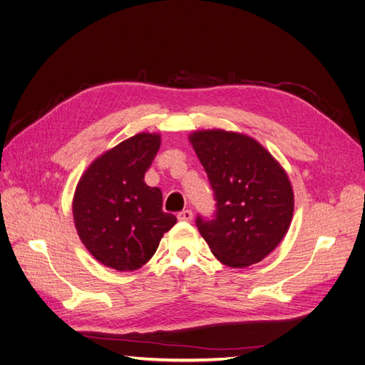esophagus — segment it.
Returning <instances> with one entry per match:
<instances>
[{"mask_svg":"<svg viewBox=\"0 0 365 365\" xmlns=\"http://www.w3.org/2000/svg\"><path fill=\"white\" fill-rule=\"evenodd\" d=\"M178 219L184 220V222H189V220L193 219V212H192V210H189V208L182 210V212L178 213Z\"/></svg>","mask_w":365,"mask_h":365,"instance_id":"esophagus-1","label":"esophagus"}]
</instances>
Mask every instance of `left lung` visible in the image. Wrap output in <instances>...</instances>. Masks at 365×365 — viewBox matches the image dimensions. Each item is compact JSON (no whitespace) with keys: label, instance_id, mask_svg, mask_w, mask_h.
<instances>
[{"label":"left lung","instance_id":"1","mask_svg":"<svg viewBox=\"0 0 365 365\" xmlns=\"http://www.w3.org/2000/svg\"><path fill=\"white\" fill-rule=\"evenodd\" d=\"M189 141L216 200L213 219L196 225L215 257L231 268L263 260L286 236L294 215L288 173L257 140L224 129L195 130Z\"/></svg>","mask_w":365,"mask_h":365}]
</instances>
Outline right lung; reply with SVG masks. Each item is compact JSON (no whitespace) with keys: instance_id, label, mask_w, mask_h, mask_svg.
Here are the masks:
<instances>
[{"instance_id":"obj_1","label":"right lung","mask_w":365,"mask_h":365,"mask_svg":"<svg viewBox=\"0 0 365 365\" xmlns=\"http://www.w3.org/2000/svg\"><path fill=\"white\" fill-rule=\"evenodd\" d=\"M160 145V134L140 132L97 157L76 185L77 235L91 256L108 268H141L176 224L173 215L163 212L161 190L145 182Z\"/></svg>"}]
</instances>
